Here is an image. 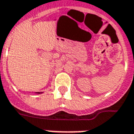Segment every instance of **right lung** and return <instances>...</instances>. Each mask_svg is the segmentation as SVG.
<instances>
[{"instance_id":"1","label":"right lung","mask_w":134,"mask_h":134,"mask_svg":"<svg viewBox=\"0 0 134 134\" xmlns=\"http://www.w3.org/2000/svg\"><path fill=\"white\" fill-rule=\"evenodd\" d=\"M36 93H37V94H41V93H42V92H36Z\"/></svg>"}]
</instances>
